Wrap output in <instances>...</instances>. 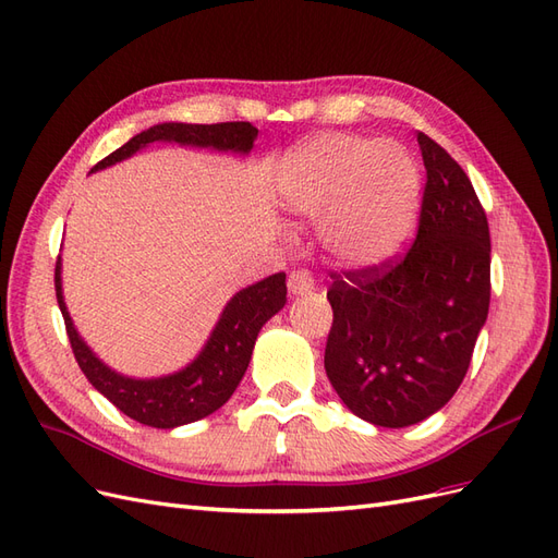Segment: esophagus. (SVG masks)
<instances>
[{"instance_id":"esophagus-1","label":"esophagus","mask_w":558,"mask_h":558,"mask_svg":"<svg viewBox=\"0 0 558 558\" xmlns=\"http://www.w3.org/2000/svg\"><path fill=\"white\" fill-rule=\"evenodd\" d=\"M312 289H314V277H312L310 269H305V267L293 269V272L289 275V291L293 295H305Z\"/></svg>"}]
</instances>
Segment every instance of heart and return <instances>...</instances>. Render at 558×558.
Returning a JSON list of instances; mask_svg holds the SVG:
<instances>
[{
	"instance_id": "b5f03b06",
	"label": "heart",
	"mask_w": 558,
	"mask_h": 558,
	"mask_svg": "<svg viewBox=\"0 0 558 558\" xmlns=\"http://www.w3.org/2000/svg\"><path fill=\"white\" fill-rule=\"evenodd\" d=\"M281 195L295 214H327L324 242L335 258L375 265L391 256L410 230L418 172L398 144L328 132L286 162Z\"/></svg>"
}]
</instances>
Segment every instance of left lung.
I'll return each mask as SVG.
<instances>
[{
    "instance_id": "left-lung-1",
    "label": "left lung",
    "mask_w": 558,
    "mask_h": 558,
    "mask_svg": "<svg viewBox=\"0 0 558 558\" xmlns=\"http://www.w3.org/2000/svg\"><path fill=\"white\" fill-rule=\"evenodd\" d=\"M418 228L402 256L332 272L326 375L347 408L384 428L435 414L459 391L492 300L482 202L447 150L418 132Z\"/></svg>"
}]
</instances>
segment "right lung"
<instances>
[{
  "label": "right lung",
  "instance_id": "1",
  "mask_svg": "<svg viewBox=\"0 0 558 558\" xmlns=\"http://www.w3.org/2000/svg\"><path fill=\"white\" fill-rule=\"evenodd\" d=\"M256 137L258 130L246 121L211 125L162 123L140 132L137 137H132L105 160H99L93 170H105L118 160H125L150 142H179L248 154ZM56 295L74 359L81 373L88 377L97 391L123 414L144 426L177 428L216 412L234 393V388L246 373L253 344H256L265 320L272 318L286 305V275L277 272L234 295L199 356L181 373L160 379L121 377L93 356V351L83 344L70 314H66L60 286V258L56 263Z\"/></svg>",
  "mask_w": 558,
  "mask_h": 558
}]
</instances>
